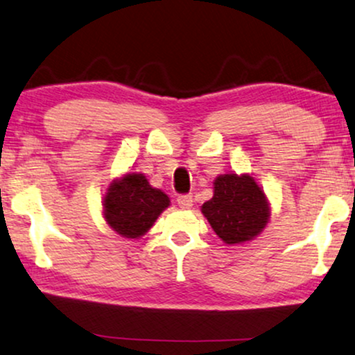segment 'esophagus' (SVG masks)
<instances>
[{"label":"esophagus","instance_id":"1","mask_svg":"<svg viewBox=\"0 0 355 355\" xmlns=\"http://www.w3.org/2000/svg\"><path fill=\"white\" fill-rule=\"evenodd\" d=\"M177 203L183 210H189V208L193 207V198H191V195H180L177 198Z\"/></svg>","mask_w":355,"mask_h":355}]
</instances>
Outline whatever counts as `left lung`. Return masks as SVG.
I'll use <instances>...</instances> for the list:
<instances>
[{"instance_id": "obj_1", "label": "left lung", "mask_w": 355, "mask_h": 355, "mask_svg": "<svg viewBox=\"0 0 355 355\" xmlns=\"http://www.w3.org/2000/svg\"><path fill=\"white\" fill-rule=\"evenodd\" d=\"M202 213L226 245L251 241L263 232L271 216L266 195L246 173L216 177L213 198L202 205Z\"/></svg>"}]
</instances>
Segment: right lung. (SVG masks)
Returning a JSON list of instances; mask_svg holds the SVG:
<instances>
[{
  "instance_id": "1",
  "label": "right lung",
  "mask_w": 355,
  "mask_h": 355,
  "mask_svg": "<svg viewBox=\"0 0 355 355\" xmlns=\"http://www.w3.org/2000/svg\"><path fill=\"white\" fill-rule=\"evenodd\" d=\"M168 205V196L153 189L145 175L137 172L114 180L102 200L107 225L132 240L144 236Z\"/></svg>"
}]
</instances>
